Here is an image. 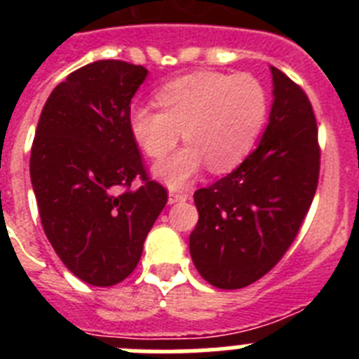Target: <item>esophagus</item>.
<instances>
[{
  "mask_svg": "<svg viewBox=\"0 0 359 359\" xmlns=\"http://www.w3.org/2000/svg\"><path fill=\"white\" fill-rule=\"evenodd\" d=\"M187 198H189V196L183 194V192H169V205L187 201Z\"/></svg>",
  "mask_w": 359,
  "mask_h": 359,
  "instance_id": "esophagus-1",
  "label": "esophagus"
}]
</instances>
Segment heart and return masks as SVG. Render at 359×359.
Wrapping results in <instances>:
<instances>
[{"instance_id": "b5f03b06", "label": "heart", "mask_w": 359, "mask_h": 359, "mask_svg": "<svg viewBox=\"0 0 359 359\" xmlns=\"http://www.w3.org/2000/svg\"><path fill=\"white\" fill-rule=\"evenodd\" d=\"M160 109L136 104L129 109V131L152 160H161L187 142L154 176L170 189L189 185L205 167L224 174L239 167L255 145L268 115L264 88L250 75L198 72L174 79L154 93Z\"/></svg>"}]
</instances>
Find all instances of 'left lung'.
Returning <instances> with one entry per match:
<instances>
[{"instance_id":"8db88e82","label":"left lung","mask_w":359,"mask_h":359,"mask_svg":"<svg viewBox=\"0 0 359 359\" xmlns=\"http://www.w3.org/2000/svg\"><path fill=\"white\" fill-rule=\"evenodd\" d=\"M269 69L273 106L257 149L233 172L194 194L199 219L190 257L219 290L250 286L280 261L318 185V129L309 98L280 69Z\"/></svg>"}]
</instances>
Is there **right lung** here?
Returning a JSON list of instances; mask_svg holds the SVG:
<instances>
[{"label": "right lung", "instance_id": "add662e5", "mask_svg": "<svg viewBox=\"0 0 359 359\" xmlns=\"http://www.w3.org/2000/svg\"><path fill=\"white\" fill-rule=\"evenodd\" d=\"M144 66L97 61L69 73L41 111L30 180L41 223L66 268L91 286H115L140 261L144 243L167 205L129 131L131 98ZM140 175L142 185L128 189Z\"/></svg>", "mask_w": 359, "mask_h": 359}]
</instances>
